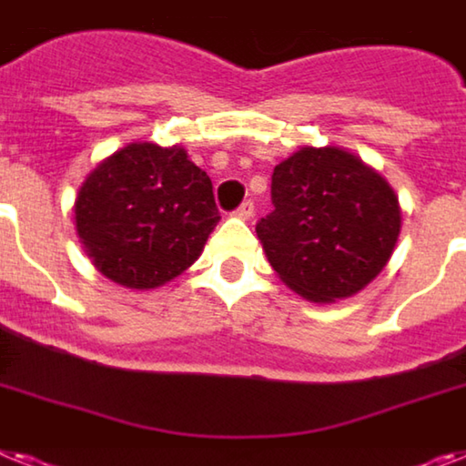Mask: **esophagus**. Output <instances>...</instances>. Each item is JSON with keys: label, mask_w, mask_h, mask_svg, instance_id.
Returning <instances> with one entry per match:
<instances>
[{"label": "esophagus", "mask_w": 466, "mask_h": 466, "mask_svg": "<svg viewBox=\"0 0 466 466\" xmlns=\"http://www.w3.org/2000/svg\"><path fill=\"white\" fill-rule=\"evenodd\" d=\"M253 210H256V206H253V201H244L239 206V208H237V215H239L241 220H251L253 218Z\"/></svg>", "instance_id": "1"}]
</instances>
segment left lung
<instances>
[{
    "label": "left lung",
    "mask_w": 466,
    "mask_h": 466,
    "mask_svg": "<svg viewBox=\"0 0 466 466\" xmlns=\"http://www.w3.org/2000/svg\"><path fill=\"white\" fill-rule=\"evenodd\" d=\"M275 210L256 225L269 265L312 303L365 289L400 234V206L377 170L343 148L306 147L272 173Z\"/></svg>",
    "instance_id": "left-lung-1"
}]
</instances>
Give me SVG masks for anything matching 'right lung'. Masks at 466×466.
Returning a JSON list of instances; mask_svg holds the SVG:
<instances>
[{
	"instance_id": "right-lung-1",
	"label": "right lung",
	"mask_w": 466,
	"mask_h": 466,
	"mask_svg": "<svg viewBox=\"0 0 466 466\" xmlns=\"http://www.w3.org/2000/svg\"><path fill=\"white\" fill-rule=\"evenodd\" d=\"M218 220L213 182L179 147L127 144L94 167L76 198L77 234L94 268L130 289L182 275Z\"/></svg>"
}]
</instances>
